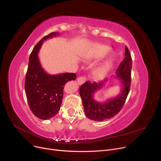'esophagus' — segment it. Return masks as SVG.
Segmentation results:
<instances>
[{
    "mask_svg": "<svg viewBox=\"0 0 161 161\" xmlns=\"http://www.w3.org/2000/svg\"><path fill=\"white\" fill-rule=\"evenodd\" d=\"M85 81H86V77L85 76H80L77 79V82L79 85L84 83Z\"/></svg>",
    "mask_w": 161,
    "mask_h": 161,
    "instance_id": "esophagus-1",
    "label": "esophagus"
}]
</instances>
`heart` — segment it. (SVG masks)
<instances>
[{
    "label": "heart",
    "instance_id": "heart-1",
    "mask_svg": "<svg viewBox=\"0 0 161 161\" xmlns=\"http://www.w3.org/2000/svg\"><path fill=\"white\" fill-rule=\"evenodd\" d=\"M108 49H103L99 53V56L101 57V56H103L105 54H106L107 53H108ZM109 67V64H106L105 65H104L103 66H101V67H99L97 68V69H95V72H94V74L96 76H101L103 74V73L105 72V70L108 69V68Z\"/></svg>",
    "mask_w": 161,
    "mask_h": 161
}]
</instances>
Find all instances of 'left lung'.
<instances>
[{
    "label": "left lung",
    "mask_w": 161,
    "mask_h": 161,
    "mask_svg": "<svg viewBox=\"0 0 161 161\" xmlns=\"http://www.w3.org/2000/svg\"><path fill=\"white\" fill-rule=\"evenodd\" d=\"M131 54L127 46H125V58L116 70V76L121 80L122 89L115 98L105 103H99L94 100L93 95L103 86L107 79L99 82H85L80 87V95L82 101L86 116L90 119L103 121L113 118L123 108L128 95L131 84Z\"/></svg>",
    "instance_id": "8db88e82"
}]
</instances>
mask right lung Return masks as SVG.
<instances>
[{"instance_id": "add662e5", "label": "right lung", "mask_w": 161, "mask_h": 161, "mask_svg": "<svg viewBox=\"0 0 161 161\" xmlns=\"http://www.w3.org/2000/svg\"><path fill=\"white\" fill-rule=\"evenodd\" d=\"M56 34L58 32H53L43 37L33 47L25 76V90L29 106L32 113L41 119H48L58 114L65 84L76 78L75 73L49 75L41 66L37 53L43 41Z\"/></svg>"}]
</instances>
